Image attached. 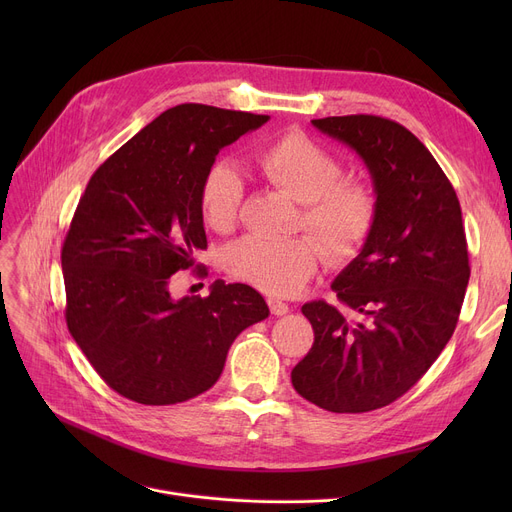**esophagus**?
<instances>
[{"instance_id": "34e87169", "label": "esophagus", "mask_w": 512, "mask_h": 512, "mask_svg": "<svg viewBox=\"0 0 512 512\" xmlns=\"http://www.w3.org/2000/svg\"><path fill=\"white\" fill-rule=\"evenodd\" d=\"M267 305H270V311H272L274 315H286V313L290 311V307H288L286 303L278 301V299H267Z\"/></svg>"}]
</instances>
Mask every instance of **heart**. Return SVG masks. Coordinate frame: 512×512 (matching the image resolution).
I'll return each mask as SVG.
<instances>
[{
	"instance_id": "1",
	"label": "heart",
	"mask_w": 512,
	"mask_h": 512,
	"mask_svg": "<svg viewBox=\"0 0 512 512\" xmlns=\"http://www.w3.org/2000/svg\"><path fill=\"white\" fill-rule=\"evenodd\" d=\"M255 166L267 182L303 205V226L319 242L326 261L346 263L361 251L373 230L378 201L369 184L340 178L342 164L332 151L294 130L265 145ZM240 199L242 182L236 170L228 161H215L199 191L205 224L215 232H228ZM319 247L307 236H245L228 249L226 270L272 297H290L317 272Z\"/></svg>"
}]
</instances>
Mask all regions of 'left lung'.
<instances>
[{
  "label": "left lung",
  "instance_id": "obj_1",
  "mask_svg": "<svg viewBox=\"0 0 512 512\" xmlns=\"http://www.w3.org/2000/svg\"><path fill=\"white\" fill-rule=\"evenodd\" d=\"M311 122L365 161L378 213L332 282L357 319L305 303L315 340L290 378L321 409L367 413L411 390L456 328L471 274L463 215L438 161L405 126L369 114Z\"/></svg>",
  "mask_w": 512,
  "mask_h": 512
}]
</instances>
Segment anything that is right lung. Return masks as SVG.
<instances>
[{
	"mask_svg": "<svg viewBox=\"0 0 512 512\" xmlns=\"http://www.w3.org/2000/svg\"><path fill=\"white\" fill-rule=\"evenodd\" d=\"M270 116L182 103L91 176L62 247L66 324L101 380L141 405H176L222 375L234 338L270 315L247 284L172 299L207 249L199 191L215 155Z\"/></svg>",
	"mask_w": 512,
	"mask_h": 512,
	"instance_id": "1",
	"label": "right lung"
}]
</instances>
